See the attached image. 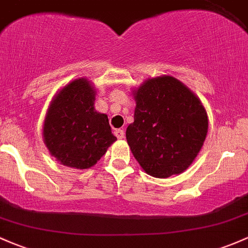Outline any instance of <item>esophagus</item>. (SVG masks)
I'll list each match as a JSON object with an SVG mask.
<instances>
[{
  "instance_id": "1",
  "label": "esophagus",
  "mask_w": 248,
  "mask_h": 248,
  "mask_svg": "<svg viewBox=\"0 0 248 248\" xmlns=\"http://www.w3.org/2000/svg\"><path fill=\"white\" fill-rule=\"evenodd\" d=\"M114 135H116V137L118 138V140H123L125 137V131L122 129H117L114 130Z\"/></svg>"
}]
</instances>
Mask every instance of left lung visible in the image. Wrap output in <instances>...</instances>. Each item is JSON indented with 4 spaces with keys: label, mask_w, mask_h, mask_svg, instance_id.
I'll list each match as a JSON object with an SVG mask.
<instances>
[{
    "label": "left lung",
    "mask_w": 248,
    "mask_h": 248,
    "mask_svg": "<svg viewBox=\"0 0 248 248\" xmlns=\"http://www.w3.org/2000/svg\"><path fill=\"white\" fill-rule=\"evenodd\" d=\"M135 121L126 140L140 167L154 177L185 171L201 150L208 118L199 98L172 77L146 80L135 92Z\"/></svg>",
    "instance_id": "left-lung-1"
}]
</instances>
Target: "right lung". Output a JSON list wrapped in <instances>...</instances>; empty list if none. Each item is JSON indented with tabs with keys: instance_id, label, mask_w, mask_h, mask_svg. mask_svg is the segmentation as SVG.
Instances as JSON below:
<instances>
[{
	"instance_id": "obj_1",
	"label": "right lung",
	"mask_w": 248,
	"mask_h": 248,
	"mask_svg": "<svg viewBox=\"0 0 248 248\" xmlns=\"http://www.w3.org/2000/svg\"><path fill=\"white\" fill-rule=\"evenodd\" d=\"M95 91L86 79L72 81L58 93L44 124L45 144L63 166H94L117 138L106 114L94 110Z\"/></svg>"
}]
</instances>
